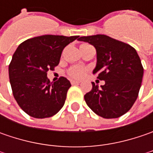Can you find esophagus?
Listing matches in <instances>:
<instances>
[{
    "label": "esophagus",
    "instance_id": "34e87169",
    "mask_svg": "<svg viewBox=\"0 0 153 153\" xmlns=\"http://www.w3.org/2000/svg\"><path fill=\"white\" fill-rule=\"evenodd\" d=\"M71 84H72V85H75V84H79V82H78V81H76V80H71Z\"/></svg>",
    "mask_w": 153,
    "mask_h": 153
}]
</instances>
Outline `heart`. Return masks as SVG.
Here are the masks:
<instances>
[{"mask_svg": "<svg viewBox=\"0 0 153 153\" xmlns=\"http://www.w3.org/2000/svg\"><path fill=\"white\" fill-rule=\"evenodd\" d=\"M68 74L72 78H82L85 74V70L80 66H74L68 71Z\"/></svg>", "mask_w": 153, "mask_h": 153, "instance_id": "b5f03b06", "label": "heart"}]
</instances>
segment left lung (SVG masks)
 I'll list each match as a JSON object with an SVG mask.
<instances>
[{
    "instance_id": "obj_1",
    "label": "left lung",
    "mask_w": 153,
    "mask_h": 153,
    "mask_svg": "<svg viewBox=\"0 0 153 153\" xmlns=\"http://www.w3.org/2000/svg\"><path fill=\"white\" fill-rule=\"evenodd\" d=\"M96 50V66L93 71L105 84L92 82L91 91L84 95L87 105L104 118L119 117L132 107L138 97L144 70L136 50L105 35L82 36Z\"/></svg>"
}]
</instances>
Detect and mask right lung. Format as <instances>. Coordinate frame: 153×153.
I'll return each mask as SVG.
<instances>
[{
	"instance_id": "add662e5",
	"label": "right lung",
	"mask_w": 153,
	"mask_h": 153,
	"mask_svg": "<svg viewBox=\"0 0 153 153\" xmlns=\"http://www.w3.org/2000/svg\"><path fill=\"white\" fill-rule=\"evenodd\" d=\"M78 36L45 35L22 42L9 65L10 84L21 109L35 118H46L63 107L70 81L62 76L52 83L47 72L59 63L63 49Z\"/></svg>"
}]
</instances>
